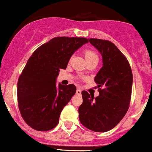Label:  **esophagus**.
<instances>
[{
  "mask_svg": "<svg viewBox=\"0 0 152 152\" xmlns=\"http://www.w3.org/2000/svg\"><path fill=\"white\" fill-rule=\"evenodd\" d=\"M76 94H77V95L81 94V90H80V89H77V90H76Z\"/></svg>",
  "mask_w": 152,
  "mask_h": 152,
  "instance_id": "1",
  "label": "esophagus"
}]
</instances>
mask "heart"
<instances>
[{"mask_svg":"<svg viewBox=\"0 0 152 152\" xmlns=\"http://www.w3.org/2000/svg\"><path fill=\"white\" fill-rule=\"evenodd\" d=\"M83 53L87 62H90V61L92 60H99L98 54H97L95 51L93 50L92 49H90V48L83 49Z\"/></svg>","mask_w":152,"mask_h":152,"instance_id":"heart-1","label":"heart"}]
</instances>
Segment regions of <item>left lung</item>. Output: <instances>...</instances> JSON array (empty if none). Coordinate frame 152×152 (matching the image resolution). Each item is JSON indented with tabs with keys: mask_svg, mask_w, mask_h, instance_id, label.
<instances>
[{
	"mask_svg": "<svg viewBox=\"0 0 152 152\" xmlns=\"http://www.w3.org/2000/svg\"><path fill=\"white\" fill-rule=\"evenodd\" d=\"M102 56V67L95 77L99 93L94 98L88 92H81L83 102L79 107V120L89 130L107 132L124 117L130 107L133 73L127 59L112 42L89 39Z\"/></svg>",
	"mask_w": 152,
	"mask_h": 152,
	"instance_id": "1",
	"label": "left lung"
}]
</instances>
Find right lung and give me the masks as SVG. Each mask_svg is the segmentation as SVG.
Segmentation results:
<instances>
[{
  "mask_svg": "<svg viewBox=\"0 0 152 152\" xmlns=\"http://www.w3.org/2000/svg\"><path fill=\"white\" fill-rule=\"evenodd\" d=\"M88 42L85 37H56L34 51L17 83L18 106L26 123L38 131L59 124L64 107L76 93L74 84L56 85L59 69H65L72 54Z\"/></svg>",
  "mask_w": 152,
  "mask_h": 152,
  "instance_id": "right-lung-1",
  "label": "right lung"
}]
</instances>
